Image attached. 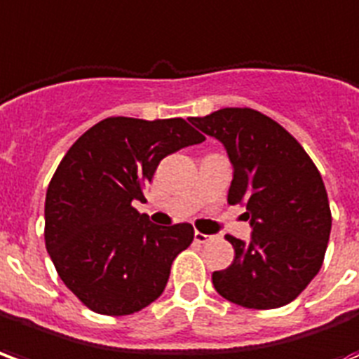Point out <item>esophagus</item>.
I'll return each instance as SVG.
<instances>
[{"instance_id":"1","label":"esophagus","mask_w":359,"mask_h":359,"mask_svg":"<svg viewBox=\"0 0 359 359\" xmlns=\"http://www.w3.org/2000/svg\"><path fill=\"white\" fill-rule=\"evenodd\" d=\"M210 239H212L210 235L201 233V231H195V241H197V243H201V245H205V243H208Z\"/></svg>"}]
</instances>
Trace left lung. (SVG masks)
<instances>
[{
    "label": "left lung",
    "mask_w": 359,
    "mask_h": 359,
    "mask_svg": "<svg viewBox=\"0 0 359 359\" xmlns=\"http://www.w3.org/2000/svg\"><path fill=\"white\" fill-rule=\"evenodd\" d=\"M191 124L224 143L233 166L227 203L245 206L252 227L248 243L227 235L235 258L212 273L214 289L243 308L289 304L318 276L331 233L319 170L283 126L255 109H219Z\"/></svg>",
    "instance_id": "obj_1"
}]
</instances>
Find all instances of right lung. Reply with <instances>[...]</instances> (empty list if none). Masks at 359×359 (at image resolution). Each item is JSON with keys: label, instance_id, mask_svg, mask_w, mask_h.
Masks as SVG:
<instances>
[{"label": "right lung", "instance_id": "1", "mask_svg": "<svg viewBox=\"0 0 359 359\" xmlns=\"http://www.w3.org/2000/svg\"><path fill=\"white\" fill-rule=\"evenodd\" d=\"M187 120L111 116L80 135L46 195V248L57 273L90 310L128 316L161 297L191 224L156 226L133 208L158 162L203 143Z\"/></svg>", "mask_w": 359, "mask_h": 359}]
</instances>
